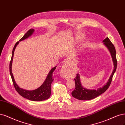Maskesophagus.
<instances>
[{"instance_id":"1","label":"esophagus","mask_w":125,"mask_h":125,"mask_svg":"<svg viewBox=\"0 0 125 125\" xmlns=\"http://www.w3.org/2000/svg\"><path fill=\"white\" fill-rule=\"evenodd\" d=\"M69 67V63H68V62H65V63H64L63 65L62 68L61 69V74L63 75V73L64 72H66V71H68V68Z\"/></svg>"}]
</instances>
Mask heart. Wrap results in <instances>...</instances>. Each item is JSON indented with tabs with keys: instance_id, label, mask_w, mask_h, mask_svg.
Wrapping results in <instances>:
<instances>
[{
	"instance_id": "heart-1",
	"label": "heart",
	"mask_w": 125,
	"mask_h": 125,
	"mask_svg": "<svg viewBox=\"0 0 125 125\" xmlns=\"http://www.w3.org/2000/svg\"><path fill=\"white\" fill-rule=\"evenodd\" d=\"M84 34L83 33H81V32H78L76 34L75 37V39H74V41L75 42H78L83 37ZM87 42V38H84V39L83 40L82 43V46H85Z\"/></svg>"
}]
</instances>
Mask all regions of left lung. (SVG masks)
I'll return each mask as SVG.
<instances>
[{
	"label": "left lung",
	"mask_w": 125,
	"mask_h": 125,
	"mask_svg": "<svg viewBox=\"0 0 125 125\" xmlns=\"http://www.w3.org/2000/svg\"><path fill=\"white\" fill-rule=\"evenodd\" d=\"M102 42L104 43V44L106 47L107 50H109L112 57V59L114 65V69L112 73L110 76L109 79L104 86L97 88V89H89L84 87L81 83L80 74H77L75 78L74 79L75 88L71 93L72 96L77 99L80 100H92L104 93L110 86L113 76L117 68V62L116 57V50L114 45L111 42L108 37H106Z\"/></svg>",
	"instance_id": "left-lung-1"
}]
</instances>
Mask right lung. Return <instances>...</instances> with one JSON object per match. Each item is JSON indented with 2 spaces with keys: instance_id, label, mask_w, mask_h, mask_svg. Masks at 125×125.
I'll return each instance as SVG.
<instances>
[{
  "instance_id": "obj_1",
  "label": "right lung",
  "mask_w": 125,
  "mask_h": 125,
  "mask_svg": "<svg viewBox=\"0 0 125 125\" xmlns=\"http://www.w3.org/2000/svg\"><path fill=\"white\" fill-rule=\"evenodd\" d=\"M34 31H35V30L33 29H29V31L25 34L24 36L20 40V41L24 40L26 39H27L30 36H31L34 32ZM19 43V41L17 42L14 46L13 49L12 53V57H11V59L10 62V66H9L10 73L11 76L13 83L14 86L16 90L21 96L29 100H31L33 101H43V100L48 99L51 96V85L52 83V82L54 81L53 73L55 70L56 68V66L51 69V70L49 72L48 75H47L45 81H44V82L43 83V84L39 88L32 90H26V89H24L20 88L18 85V84L16 83L13 75V73L12 72V64L13 59L14 52L16 46L18 45Z\"/></svg>"
}]
</instances>
